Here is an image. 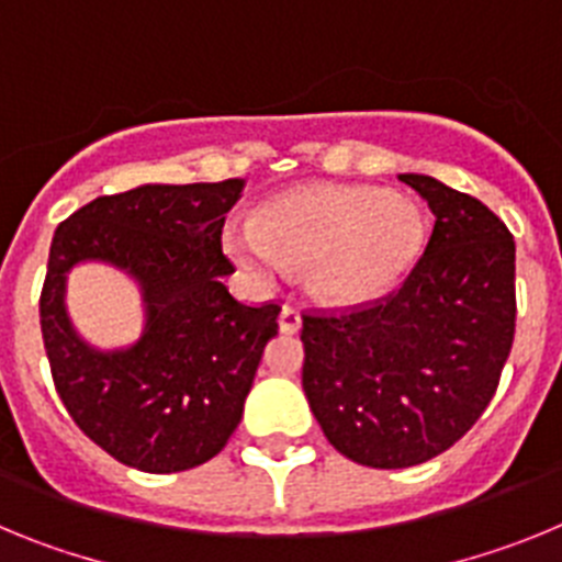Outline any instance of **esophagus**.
<instances>
[{
	"label": "esophagus",
	"mask_w": 562,
	"mask_h": 562,
	"mask_svg": "<svg viewBox=\"0 0 562 562\" xmlns=\"http://www.w3.org/2000/svg\"><path fill=\"white\" fill-rule=\"evenodd\" d=\"M278 329L284 331V335H295L301 329V312L295 306H284L281 315H278Z\"/></svg>",
	"instance_id": "obj_1"
}]
</instances>
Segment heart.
Returning a JSON list of instances; mask_svg holds the SVG:
<instances>
[{
    "label": "heart",
    "instance_id": "1",
    "mask_svg": "<svg viewBox=\"0 0 562 562\" xmlns=\"http://www.w3.org/2000/svg\"><path fill=\"white\" fill-rule=\"evenodd\" d=\"M425 241L416 202L371 186H304L278 193L252 216V236L231 238V252L256 278L310 270V284L331 306H366L391 295Z\"/></svg>",
    "mask_w": 562,
    "mask_h": 562
}]
</instances>
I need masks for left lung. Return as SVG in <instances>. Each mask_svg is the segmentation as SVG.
<instances>
[{
	"label": "left lung",
	"instance_id": "left-lung-1",
	"mask_svg": "<svg viewBox=\"0 0 562 562\" xmlns=\"http://www.w3.org/2000/svg\"><path fill=\"white\" fill-rule=\"evenodd\" d=\"M434 211L428 247L385 301L304 315L306 400L331 448L402 470L453 448L498 389L515 337V241L475 196L400 173Z\"/></svg>",
	"mask_w": 562,
	"mask_h": 562
}]
</instances>
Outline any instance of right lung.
Returning <instances> with one entry per match:
<instances>
[{
    "mask_svg": "<svg viewBox=\"0 0 562 562\" xmlns=\"http://www.w3.org/2000/svg\"><path fill=\"white\" fill-rule=\"evenodd\" d=\"M245 180L137 186L98 196L49 245L42 335L53 382L78 428L121 464L180 473L220 453L238 428L278 304L247 306L222 278V227ZM83 260L142 286L147 324L123 350H95L66 315V276Z\"/></svg>",
    "mask_w": 562,
    "mask_h": 562,
    "instance_id": "obj_1",
    "label": "right lung"
}]
</instances>
